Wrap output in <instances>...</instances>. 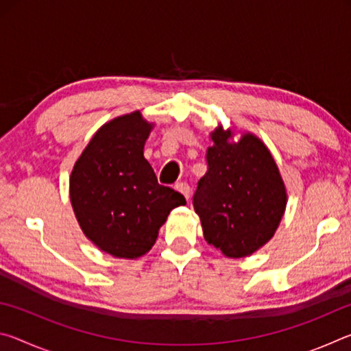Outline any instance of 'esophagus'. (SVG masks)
<instances>
[{
	"instance_id": "esophagus-1",
	"label": "esophagus",
	"mask_w": 351,
	"mask_h": 351,
	"mask_svg": "<svg viewBox=\"0 0 351 351\" xmlns=\"http://www.w3.org/2000/svg\"><path fill=\"white\" fill-rule=\"evenodd\" d=\"M175 189H176L180 193H182L184 197H186V199L190 198V186H189L187 182H178L176 186H175Z\"/></svg>"
}]
</instances>
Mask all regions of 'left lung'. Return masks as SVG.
Returning a JSON list of instances; mask_svg holds the SVG:
<instances>
[{
    "mask_svg": "<svg viewBox=\"0 0 351 351\" xmlns=\"http://www.w3.org/2000/svg\"><path fill=\"white\" fill-rule=\"evenodd\" d=\"M232 130H213L207 148V171L198 181L193 209L209 245L223 255L241 258L274 237L287 207V189L263 142L245 133L230 142Z\"/></svg>",
    "mask_w": 351,
    "mask_h": 351,
    "instance_id": "left-lung-1",
    "label": "left lung"
}]
</instances>
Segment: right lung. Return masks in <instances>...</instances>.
Returning <instances> with one entry per match:
<instances>
[{
  "instance_id": "add662e5",
  "label": "right lung",
  "mask_w": 351,
  "mask_h": 351,
  "mask_svg": "<svg viewBox=\"0 0 351 351\" xmlns=\"http://www.w3.org/2000/svg\"><path fill=\"white\" fill-rule=\"evenodd\" d=\"M152 128L141 111L106 122L69 176L71 204L83 234L117 258L147 254L171 209L186 204L180 192L158 182L144 158Z\"/></svg>"
}]
</instances>
